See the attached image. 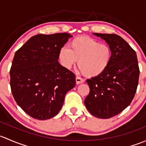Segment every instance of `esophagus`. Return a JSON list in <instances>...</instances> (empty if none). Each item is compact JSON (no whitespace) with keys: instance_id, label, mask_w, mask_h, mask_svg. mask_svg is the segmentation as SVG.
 I'll return each instance as SVG.
<instances>
[{"instance_id":"obj_1","label":"esophagus","mask_w":146,"mask_h":146,"mask_svg":"<svg viewBox=\"0 0 146 146\" xmlns=\"http://www.w3.org/2000/svg\"><path fill=\"white\" fill-rule=\"evenodd\" d=\"M84 82V79H82L81 77H79V76H76V84H82Z\"/></svg>"}]
</instances>
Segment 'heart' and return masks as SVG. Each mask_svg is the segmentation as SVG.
Returning <instances> with one entry per match:
<instances>
[{"mask_svg":"<svg viewBox=\"0 0 146 146\" xmlns=\"http://www.w3.org/2000/svg\"><path fill=\"white\" fill-rule=\"evenodd\" d=\"M59 60L66 69L77 62L81 71L88 77L102 74L109 67L112 54L106 43L88 36L77 37L70 43V49L63 47L59 51Z\"/></svg>","mask_w":146,"mask_h":146,"instance_id":"1","label":"heart"}]
</instances>
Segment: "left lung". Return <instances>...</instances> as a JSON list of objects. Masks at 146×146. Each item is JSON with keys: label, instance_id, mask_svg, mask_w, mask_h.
I'll return each instance as SVG.
<instances>
[{"label": "left lung", "instance_id": "1", "mask_svg": "<svg viewBox=\"0 0 146 146\" xmlns=\"http://www.w3.org/2000/svg\"><path fill=\"white\" fill-rule=\"evenodd\" d=\"M93 34L106 40L112 57L104 72L86 80L90 93L84 104L94 116L109 119L127 108L134 97L140 73L137 56L129 43L117 34Z\"/></svg>", "mask_w": 146, "mask_h": 146}]
</instances>
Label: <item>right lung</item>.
I'll use <instances>...</instances> for the list:
<instances>
[{
    "label": "right lung",
    "mask_w": 146,
    "mask_h": 146,
    "mask_svg": "<svg viewBox=\"0 0 146 146\" xmlns=\"http://www.w3.org/2000/svg\"><path fill=\"white\" fill-rule=\"evenodd\" d=\"M72 37L67 33L31 37L15 54L10 87L17 105L30 117L46 120L55 117L64 96L76 84L74 74L59 62V51Z\"/></svg>",
    "instance_id": "add662e5"
}]
</instances>
